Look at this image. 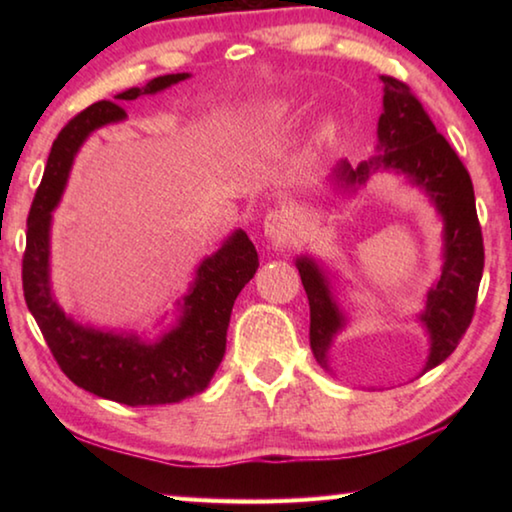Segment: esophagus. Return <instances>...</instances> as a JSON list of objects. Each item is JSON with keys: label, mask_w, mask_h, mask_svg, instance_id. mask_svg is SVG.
Returning <instances> with one entry per match:
<instances>
[{"label": "esophagus", "mask_w": 512, "mask_h": 512, "mask_svg": "<svg viewBox=\"0 0 512 512\" xmlns=\"http://www.w3.org/2000/svg\"><path fill=\"white\" fill-rule=\"evenodd\" d=\"M291 219L280 210H273L264 219V235L273 241H282L291 235Z\"/></svg>", "instance_id": "1"}]
</instances>
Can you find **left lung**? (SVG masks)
<instances>
[{
    "instance_id": "left-lung-1",
    "label": "left lung",
    "mask_w": 512,
    "mask_h": 512,
    "mask_svg": "<svg viewBox=\"0 0 512 512\" xmlns=\"http://www.w3.org/2000/svg\"><path fill=\"white\" fill-rule=\"evenodd\" d=\"M379 79L384 83V112L377 128L381 151L357 169L341 162L336 180L354 185L363 183L372 169H395L420 185L445 216V268L436 289L429 291L427 311L422 314V323L431 334V354L424 370H431L458 348L474 318L485 262L481 223L470 173L445 135L436 131L420 99L395 76L384 74ZM298 271L309 298L311 350L325 363L329 341L341 329L343 316L329 298L318 266L311 259H300Z\"/></svg>"
}]
</instances>
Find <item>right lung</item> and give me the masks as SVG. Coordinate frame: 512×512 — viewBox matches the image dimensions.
<instances>
[{
	"instance_id": "obj_1",
	"label": "right lung",
	"mask_w": 512,
	"mask_h": 512,
	"mask_svg": "<svg viewBox=\"0 0 512 512\" xmlns=\"http://www.w3.org/2000/svg\"><path fill=\"white\" fill-rule=\"evenodd\" d=\"M189 74H167L144 88L117 94L133 101L185 81ZM126 117L115 101H97L74 115L51 144L45 176L27 219V248L22 257V289L27 307L60 370L83 391L126 406H158L203 393L225 354L232 305L253 280L257 250L246 232H235L219 253L198 268L194 289L185 298V314L176 329L158 343L135 336L92 332L74 325L49 293V221L79 146L94 128Z\"/></svg>"
}]
</instances>
